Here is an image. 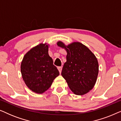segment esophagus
<instances>
[{"label": "esophagus", "mask_w": 121, "mask_h": 121, "mask_svg": "<svg viewBox=\"0 0 121 121\" xmlns=\"http://www.w3.org/2000/svg\"><path fill=\"white\" fill-rule=\"evenodd\" d=\"M58 69L59 73H60L61 72H62V67H58Z\"/></svg>", "instance_id": "1"}]
</instances>
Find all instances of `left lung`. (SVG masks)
Returning <instances> with one entry per match:
<instances>
[{
	"mask_svg": "<svg viewBox=\"0 0 121 121\" xmlns=\"http://www.w3.org/2000/svg\"><path fill=\"white\" fill-rule=\"evenodd\" d=\"M59 47L67 51V62L63 67L62 77L74 94L82 95L95 85L99 73V64L95 56L80 42L64 45L59 41Z\"/></svg>",
	"mask_w": 121,
	"mask_h": 121,
	"instance_id": "left-lung-1",
	"label": "left lung"
}]
</instances>
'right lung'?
<instances>
[{
	"label": "right lung",
	"mask_w": 121,
	"mask_h": 121,
	"mask_svg": "<svg viewBox=\"0 0 121 121\" xmlns=\"http://www.w3.org/2000/svg\"><path fill=\"white\" fill-rule=\"evenodd\" d=\"M48 51V45L39 44L30 49L21 62L23 80L27 86L36 93L42 94L48 90L59 74Z\"/></svg>",
	"instance_id": "right-lung-1"
}]
</instances>
